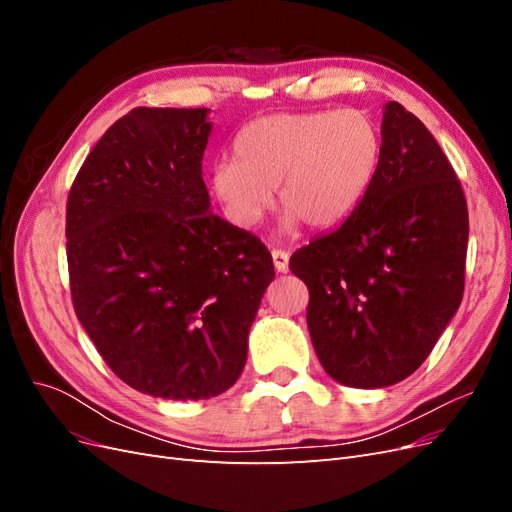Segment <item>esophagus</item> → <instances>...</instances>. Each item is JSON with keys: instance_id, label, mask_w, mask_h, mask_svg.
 <instances>
[{"instance_id": "34e87169", "label": "esophagus", "mask_w": 512, "mask_h": 512, "mask_svg": "<svg viewBox=\"0 0 512 512\" xmlns=\"http://www.w3.org/2000/svg\"><path fill=\"white\" fill-rule=\"evenodd\" d=\"M273 258V267L277 273H286L288 271V262H290V254L284 250H273L271 252Z\"/></svg>"}]
</instances>
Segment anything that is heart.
I'll return each mask as SVG.
<instances>
[{"mask_svg": "<svg viewBox=\"0 0 512 512\" xmlns=\"http://www.w3.org/2000/svg\"><path fill=\"white\" fill-rule=\"evenodd\" d=\"M382 156L376 121L359 108L260 117L239 132L235 160L211 168V192L226 218L254 228L275 203L284 230L333 228L359 207Z\"/></svg>", "mask_w": 512, "mask_h": 512, "instance_id": "obj_1", "label": "heart"}]
</instances>
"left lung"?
I'll use <instances>...</instances> for the list:
<instances>
[{
	"instance_id": "8db88e82",
	"label": "left lung",
	"mask_w": 512,
	"mask_h": 512,
	"mask_svg": "<svg viewBox=\"0 0 512 512\" xmlns=\"http://www.w3.org/2000/svg\"><path fill=\"white\" fill-rule=\"evenodd\" d=\"M468 205L423 121L384 104L374 183L348 218L290 258L327 374L382 389L423 365L463 297Z\"/></svg>"
}]
</instances>
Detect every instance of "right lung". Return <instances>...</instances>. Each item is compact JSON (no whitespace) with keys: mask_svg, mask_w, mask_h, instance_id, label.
<instances>
[{"mask_svg":"<svg viewBox=\"0 0 512 512\" xmlns=\"http://www.w3.org/2000/svg\"><path fill=\"white\" fill-rule=\"evenodd\" d=\"M209 108H134L104 132L66 207L74 312L106 365L162 399L228 391L273 282L252 232L211 213Z\"/></svg>","mask_w":512,"mask_h":512,"instance_id":"1","label":"right lung"}]
</instances>
